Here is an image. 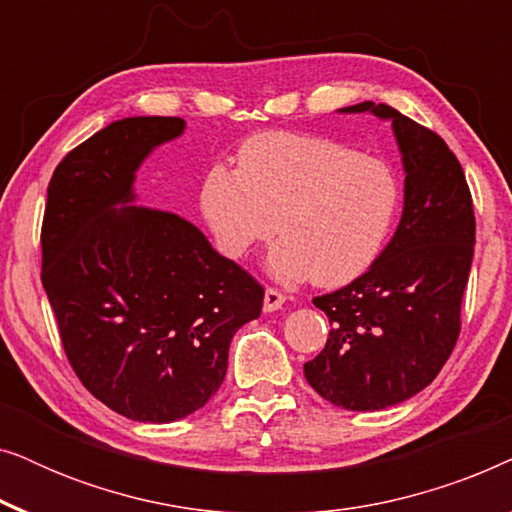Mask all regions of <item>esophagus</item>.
<instances>
[{"instance_id": "obj_1", "label": "esophagus", "mask_w": 512, "mask_h": 512, "mask_svg": "<svg viewBox=\"0 0 512 512\" xmlns=\"http://www.w3.org/2000/svg\"><path fill=\"white\" fill-rule=\"evenodd\" d=\"M286 303L284 293H279L277 289H265V298H263V310L265 312H275Z\"/></svg>"}]
</instances>
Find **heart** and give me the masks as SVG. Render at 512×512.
I'll return each mask as SVG.
<instances>
[{
    "label": "heart",
    "instance_id": "obj_1",
    "mask_svg": "<svg viewBox=\"0 0 512 512\" xmlns=\"http://www.w3.org/2000/svg\"><path fill=\"white\" fill-rule=\"evenodd\" d=\"M401 186L382 160L338 142L268 132L242 146L240 170L216 165L200 188V212L216 249L244 261L272 235L270 275L284 284L352 282L394 228Z\"/></svg>",
    "mask_w": 512,
    "mask_h": 512
}]
</instances>
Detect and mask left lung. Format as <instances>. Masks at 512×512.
<instances>
[{"mask_svg": "<svg viewBox=\"0 0 512 512\" xmlns=\"http://www.w3.org/2000/svg\"><path fill=\"white\" fill-rule=\"evenodd\" d=\"M340 114L389 121L403 163V214L368 272L314 298L331 321L305 380L345 410H384L436 380L459 338V310L473 263L475 216L464 170L436 132L389 104Z\"/></svg>", "mask_w": 512, "mask_h": 512, "instance_id": "8db88e82", "label": "left lung"}]
</instances>
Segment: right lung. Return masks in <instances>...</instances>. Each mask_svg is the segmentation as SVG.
<instances>
[{
	"label": "right lung",
	"mask_w": 512,
	"mask_h": 512,
	"mask_svg": "<svg viewBox=\"0 0 512 512\" xmlns=\"http://www.w3.org/2000/svg\"><path fill=\"white\" fill-rule=\"evenodd\" d=\"M184 130V118L130 116L95 132L55 167L41 228L69 363L107 408L146 424L200 410L263 307V286L198 226L135 205L139 167Z\"/></svg>",
	"instance_id": "1"
}]
</instances>
